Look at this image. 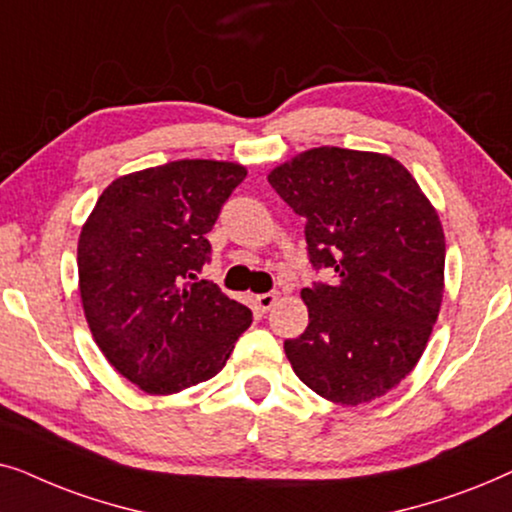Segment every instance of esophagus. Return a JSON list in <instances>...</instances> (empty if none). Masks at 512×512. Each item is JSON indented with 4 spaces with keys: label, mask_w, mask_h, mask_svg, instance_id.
Segmentation results:
<instances>
[{
    "label": "esophagus",
    "mask_w": 512,
    "mask_h": 512,
    "mask_svg": "<svg viewBox=\"0 0 512 512\" xmlns=\"http://www.w3.org/2000/svg\"><path fill=\"white\" fill-rule=\"evenodd\" d=\"M276 302H278V292H264V295H257V309L262 313H267Z\"/></svg>",
    "instance_id": "34e87169"
}]
</instances>
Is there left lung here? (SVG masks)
<instances>
[{
	"label": "left lung",
	"instance_id": "obj_1",
	"mask_svg": "<svg viewBox=\"0 0 512 512\" xmlns=\"http://www.w3.org/2000/svg\"><path fill=\"white\" fill-rule=\"evenodd\" d=\"M267 177L306 217L313 267L335 269L332 285L302 290L309 325L285 342V356L320 398L372 403L414 370L438 320V210L403 163L379 152L313 147Z\"/></svg>",
	"mask_w": 512,
	"mask_h": 512
}]
</instances>
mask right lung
Segmentation results:
<instances>
[{
  "mask_svg": "<svg viewBox=\"0 0 512 512\" xmlns=\"http://www.w3.org/2000/svg\"><path fill=\"white\" fill-rule=\"evenodd\" d=\"M248 170L182 159L121 175L79 234V295L107 363L140 391L170 395L215 377L248 330V306L199 281L206 234Z\"/></svg>",
  "mask_w": 512,
  "mask_h": 512,
  "instance_id": "add662e5",
  "label": "right lung"
}]
</instances>
